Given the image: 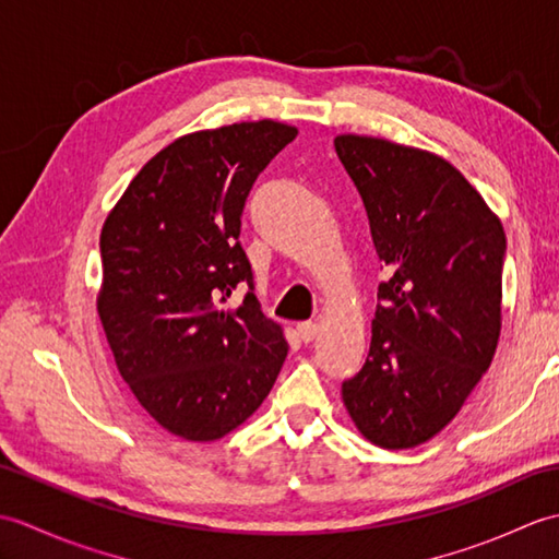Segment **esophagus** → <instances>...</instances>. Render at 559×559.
Segmentation results:
<instances>
[{
  "label": "esophagus",
  "mask_w": 559,
  "mask_h": 559,
  "mask_svg": "<svg viewBox=\"0 0 559 559\" xmlns=\"http://www.w3.org/2000/svg\"><path fill=\"white\" fill-rule=\"evenodd\" d=\"M317 334H319V324H317V322H302V324H298V336H300L305 343L314 341Z\"/></svg>",
  "instance_id": "34e87169"
}]
</instances>
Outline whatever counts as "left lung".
Here are the masks:
<instances>
[{"label":"left lung","mask_w":559,"mask_h":559,"mask_svg":"<svg viewBox=\"0 0 559 559\" xmlns=\"http://www.w3.org/2000/svg\"><path fill=\"white\" fill-rule=\"evenodd\" d=\"M334 146L389 269L370 353L343 382V406L367 442L413 449L456 418L495 358L504 228L437 153L360 134H338Z\"/></svg>","instance_id":"left-lung-1"}]
</instances>
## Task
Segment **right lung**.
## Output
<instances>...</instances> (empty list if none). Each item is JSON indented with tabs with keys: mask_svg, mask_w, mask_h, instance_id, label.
<instances>
[{
	"mask_svg": "<svg viewBox=\"0 0 559 559\" xmlns=\"http://www.w3.org/2000/svg\"><path fill=\"white\" fill-rule=\"evenodd\" d=\"M298 129L273 120L185 134L105 218L98 314L117 370L163 430L213 442L252 415L288 355L240 247L249 189ZM247 282L237 308L224 305Z\"/></svg>",
	"mask_w": 559,
	"mask_h": 559,
	"instance_id": "1",
	"label": "right lung"
}]
</instances>
